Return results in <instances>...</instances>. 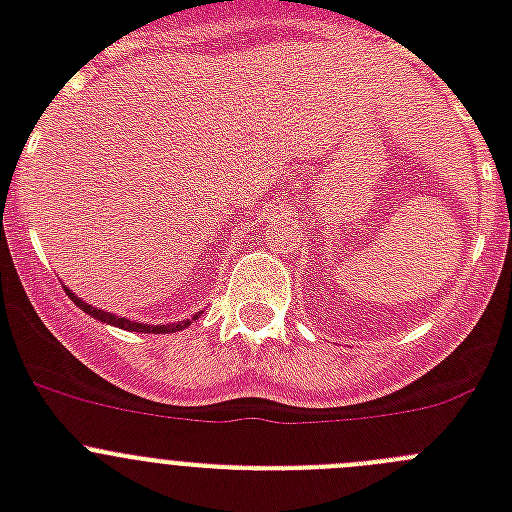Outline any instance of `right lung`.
<instances>
[{"mask_svg": "<svg viewBox=\"0 0 512 512\" xmlns=\"http://www.w3.org/2000/svg\"><path fill=\"white\" fill-rule=\"evenodd\" d=\"M66 292H69V289H66ZM71 300H74L81 310L87 312V315H92V318L102 320V323H110V325H115V328H122V330H135V333H176V330L189 328V325H192V320L197 318V315H194L192 320H182V323H174V325H143V323H135V320L120 318V315H112V312L97 310V307L87 305V302H81L79 297H74V295H71Z\"/></svg>", "mask_w": 512, "mask_h": 512, "instance_id": "right-lung-1", "label": "right lung"}]
</instances>
